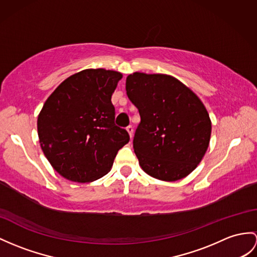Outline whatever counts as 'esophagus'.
Instances as JSON below:
<instances>
[{"instance_id":"obj_1","label":"esophagus","mask_w":257,"mask_h":257,"mask_svg":"<svg viewBox=\"0 0 257 257\" xmlns=\"http://www.w3.org/2000/svg\"><path fill=\"white\" fill-rule=\"evenodd\" d=\"M126 131L128 132V134H130V136H131V139H132L133 133H134V130H133V126H132V125H128V126L126 127Z\"/></svg>"}]
</instances>
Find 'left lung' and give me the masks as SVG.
I'll return each instance as SVG.
<instances>
[{
    "label": "left lung",
    "mask_w": 257,
    "mask_h": 257,
    "mask_svg": "<svg viewBox=\"0 0 257 257\" xmlns=\"http://www.w3.org/2000/svg\"><path fill=\"white\" fill-rule=\"evenodd\" d=\"M126 93L141 115L133 147L143 170L167 182L189 176L210 141L211 122L201 99L170 75L140 72L126 77Z\"/></svg>",
    "instance_id": "8db88e82"
}]
</instances>
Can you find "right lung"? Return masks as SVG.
<instances>
[{"instance_id":"1","label":"right lung","mask_w":257,"mask_h":257,"mask_svg":"<svg viewBox=\"0 0 257 257\" xmlns=\"http://www.w3.org/2000/svg\"><path fill=\"white\" fill-rule=\"evenodd\" d=\"M122 74L89 68L66 78L38 115L43 154L54 170L73 182H92L107 174L118 150L130 141L114 124L111 102Z\"/></svg>"}]
</instances>
